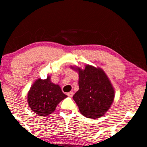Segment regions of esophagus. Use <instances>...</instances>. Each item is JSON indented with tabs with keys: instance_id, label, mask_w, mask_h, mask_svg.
Returning <instances> with one entry per match:
<instances>
[{
	"instance_id": "1",
	"label": "esophagus",
	"mask_w": 147,
	"mask_h": 147,
	"mask_svg": "<svg viewBox=\"0 0 147 147\" xmlns=\"http://www.w3.org/2000/svg\"><path fill=\"white\" fill-rule=\"evenodd\" d=\"M73 95H74L73 92H68V93H67V95H68V97H72V96H73Z\"/></svg>"
}]
</instances>
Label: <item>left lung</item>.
I'll return each instance as SVG.
<instances>
[{
  "mask_svg": "<svg viewBox=\"0 0 147 147\" xmlns=\"http://www.w3.org/2000/svg\"><path fill=\"white\" fill-rule=\"evenodd\" d=\"M70 68L79 74V89L73 99L81 113L91 119L105 115L115 98V89L105 72L90 65H86L84 69L77 66Z\"/></svg>",
  "mask_w": 147,
  "mask_h": 147,
  "instance_id": "1",
  "label": "left lung"
}]
</instances>
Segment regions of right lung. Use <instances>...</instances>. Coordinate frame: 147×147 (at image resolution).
Returning a JSON list of instances; mask_svg holds the SVG:
<instances>
[{
	"label": "right lung",
	"mask_w": 147,
	"mask_h": 147,
	"mask_svg": "<svg viewBox=\"0 0 147 147\" xmlns=\"http://www.w3.org/2000/svg\"><path fill=\"white\" fill-rule=\"evenodd\" d=\"M51 77L37 79L28 93V103L31 110L39 116H48L56 109L59 103L68 96L62 92L59 85L52 83Z\"/></svg>",
	"instance_id": "1"
}]
</instances>
